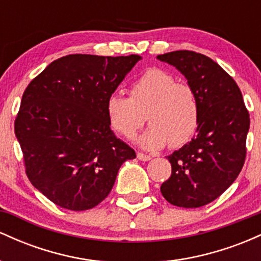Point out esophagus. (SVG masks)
<instances>
[{
  "instance_id": "34e87169",
  "label": "esophagus",
  "mask_w": 261,
  "mask_h": 261,
  "mask_svg": "<svg viewBox=\"0 0 261 261\" xmlns=\"http://www.w3.org/2000/svg\"><path fill=\"white\" fill-rule=\"evenodd\" d=\"M137 158H139V160L142 161V162H147V161L151 160V155L143 154V153H141V152H137Z\"/></svg>"
}]
</instances>
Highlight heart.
<instances>
[{
	"label": "heart",
	"instance_id": "b5f03b06",
	"mask_svg": "<svg viewBox=\"0 0 261 261\" xmlns=\"http://www.w3.org/2000/svg\"><path fill=\"white\" fill-rule=\"evenodd\" d=\"M106 114L110 127L130 139L143 126L147 115L151 127L137 140L142 148L157 151L187 145L197 133L200 103L195 89L176 83L173 74L148 68L133 83L130 97L120 92L108 95Z\"/></svg>",
	"mask_w": 261,
	"mask_h": 261
}]
</instances>
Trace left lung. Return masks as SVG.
<instances>
[{
    "mask_svg": "<svg viewBox=\"0 0 261 261\" xmlns=\"http://www.w3.org/2000/svg\"><path fill=\"white\" fill-rule=\"evenodd\" d=\"M157 59L184 74L200 103L196 136L168 155L172 174L161 193L174 206L201 207L226 191L243 168L249 113L234 80L214 60L189 50Z\"/></svg>",
    "mask_w": 261,
    "mask_h": 261,
    "instance_id": "8db88e82",
    "label": "left lung"
}]
</instances>
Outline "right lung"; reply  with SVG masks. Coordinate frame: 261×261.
I'll use <instances>...</instances> for the list:
<instances>
[{
    "mask_svg": "<svg viewBox=\"0 0 261 261\" xmlns=\"http://www.w3.org/2000/svg\"><path fill=\"white\" fill-rule=\"evenodd\" d=\"M142 59L74 54L55 60L23 93L14 133L25 173L50 201L85 211L112 191L136 153L114 135L106 100Z\"/></svg>",
    "mask_w": 261,
    "mask_h": 261,
    "instance_id": "obj_1",
    "label": "right lung"
}]
</instances>
